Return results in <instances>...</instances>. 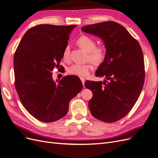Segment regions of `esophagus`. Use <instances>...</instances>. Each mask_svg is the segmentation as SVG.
Listing matches in <instances>:
<instances>
[{
    "label": "esophagus",
    "instance_id": "obj_1",
    "mask_svg": "<svg viewBox=\"0 0 158 158\" xmlns=\"http://www.w3.org/2000/svg\"><path fill=\"white\" fill-rule=\"evenodd\" d=\"M80 80H81V82H82V84H83V86H84V87H85V85H84V83H85V79L84 78H80Z\"/></svg>",
    "mask_w": 158,
    "mask_h": 158
}]
</instances>
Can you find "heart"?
I'll use <instances>...</instances> for the list:
<instances>
[{"label":"heart","instance_id":"obj_1","mask_svg":"<svg viewBox=\"0 0 158 158\" xmlns=\"http://www.w3.org/2000/svg\"><path fill=\"white\" fill-rule=\"evenodd\" d=\"M78 45L86 52H89L88 60L95 65H98L102 63L105 58L106 50L102 47H96V43L91 37L82 35L77 40ZM69 47L66 46L63 52V58L65 60H69ZM92 65L90 63L86 64H74L69 67L67 71L69 74L78 76V77L86 78L89 76L92 71Z\"/></svg>","mask_w":158,"mask_h":158}]
</instances>
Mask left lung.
Masks as SVG:
<instances>
[{
	"label": "left lung",
	"mask_w": 158,
	"mask_h": 158,
	"mask_svg": "<svg viewBox=\"0 0 158 158\" xmlns=\"http://www.w3.org/2000/svg\"><path fill=\"white\" fill-rule=\"evenodd\" d=\"M84 32L99 37L106 49L95 75L102 81L87 80L85 86L93 97L88 106L94 117L113 123L127 115L139 97L144 81L142 49L121 24L107 21L81 27Z\"/></svg>",
	"instance_id": "obj_1"
}]
</instances>
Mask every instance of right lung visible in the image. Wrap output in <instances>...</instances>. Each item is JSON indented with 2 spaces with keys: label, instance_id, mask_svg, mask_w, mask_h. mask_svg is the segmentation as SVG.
Segmentation results:
<instances>
[{
  "label": "right lung",
  "instance_id": "obj_1",
  "mask_svg": "<svg viewBox=\"0 0 158 158\" xmlns=\"http://www.w3.org/2000/svg\"><path fill=\"white\" fill-rule=\"evenodd\" d=\"M77 25L40 24L23 35L14 54L15 85L19 97L31 115L44 123L64 117L70 100L82 89L77 76L54 81L72 30Z\"/></svg>",
  "mask_w": 158,
  "mask_h": 158
}]
</instances>
